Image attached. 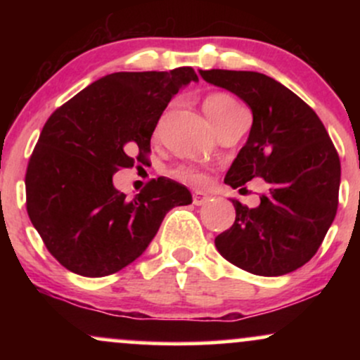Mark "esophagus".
Here are the masks:
<instances>
[{
  "label": "esophagus",
  "instance_id": "obj_1",
  "mask_svg": "<svg viewBox=\"0 0 360 360\" xmlns=\"http://www.w3.org/2000/svg\"><path fill=\"white\" fill-rule=\"evenodd\" d=\"M208 200H210V194H206L203 191H194L193 193V203L196 206L205 205Z\"/></svg>",
  "mask_w": 360,
  "mask_h": 360
}]
</instances>
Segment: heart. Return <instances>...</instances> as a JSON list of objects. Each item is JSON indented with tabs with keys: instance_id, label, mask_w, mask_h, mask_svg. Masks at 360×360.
<instances>
[{
	"instance_id": "heart-1",
	"label": "heart",
	"mask_w": 360,
	"mask_h": 360,
	"mask_svg": "<svg viewBox=\"0 0 360 360\" xmlns=\"http://www.w3.org/2000/svg\"><path fill=\"white\" fill-rule=\"evenodd\" d=\"M206 115L212 120L214 127H221L223 123H226L229 120L237 117L238 113H242L243 108L238 105L235 98L230 96L226 93H212L206 96L203 103ZM171 176L176 177V179L183 181V183L200 186L206 181V172L201 171V169L194 166H179L172 169Z\"/></svg>"
}]
</instances>
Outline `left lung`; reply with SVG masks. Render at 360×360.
Returning <instances> with one entry per match:
<instances>
[{
    "label": "left lung",
    "instance_id": "left-lung-1",
    "mask_svg": "<svg viewBox=\"0 0 360 360\" xmlns=\"http://www.w3.org/2000/svg\"><path fill=\"white\" fill-rule=\"evenodd\" d=\"M250 106L249 140L225 176L240 188L266 181L257 208L232 200L235 221L214 238L233 266L257 276H283L304 266L337 214L340 159L318 115L291 89L252 71H200Z\"/></svg>",
    "mask_w": 360,
    "mask_h": 360
}]
</instances>
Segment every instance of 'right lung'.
I'll use <instances>...</instances> for the list:
<instances>
[{
    "mask_svg": "<svg viewBox=\"0 0 360 360\" xmlns=\"http://www.w3.org/2000/svg\"><path fill=\"white\" fill-rule=\"evenodd\" d=\"M191 81L193 68L108 74L45 122L25 174L27 213L65 269L115 274L143 254L169 210L191 203V193L166 177L134 200L113 186L115 172L146 162L160 115Z\"/></svg>",
    "mask_w": 360,
    "mask_h": 360,
    "instance_id": "add662e5",
    "label": "right lung"
}]
</instances>
